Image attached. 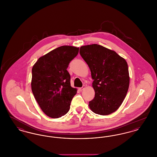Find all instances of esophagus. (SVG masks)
Returning a JSON list of instances; mask_svg holds the SVG:
<instances>
[{
  "instance_id": "34e87169",
  "label": "esophagus",
  "mask_w": 157,
  "mask_h": 157,
  "mask_svg": "<svg viewBox=\"0 0 157 157\" xmlns=\"http://www.w3.org/2000/svg\"><path fill=\"white\" fill-rule=\"evenodd\" d=\"M85 88V85H83V86L81 87V88H79V90L80 91H82V90H84Z\"/></svg>"
}]
</instances>
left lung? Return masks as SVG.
I'll use <instances>...</instances> for the list:
<instances>
[{"label": "left lung", "mask_w": 157, "mask_h": 157, "mask_svg": "<svg viewBox=\"0 0 157 157\" xmlns=\"http://www.w3.org/2000/svg\"><path fill=\"white\" fill-rule=\"evenodd\" d=\"M79 53L90 67L94 98L90 109L97 114L107 115L117 111L126 97L129 84L126 60L115 51L92 44L80 48Z\"/></svg>", "instance_id": "left-lung-1"}]
</instances>
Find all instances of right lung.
<instances>
[{
	"instance_id": "1",
	"label": "right lung",
	"mask_w": 157,
	"mask_h": 157,
	"mask_svg": "<svg viewBox=\"0 0 157 157\" xmlns=\"http://www.w3.org/2000/svg\"><path fill=\"white\" fill-rule=\"evenodd\" d=\"M79 48L62 46L40 57L32 70L31 87L41 109L48 117L58 118L70 109L76 89L71 86L67 68Z\"/></svg>"
}]
</instances>
